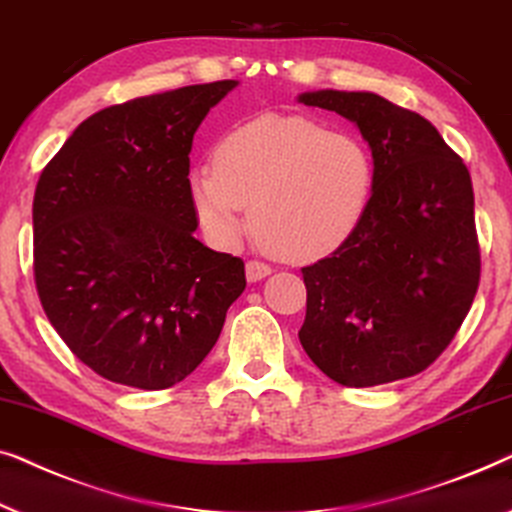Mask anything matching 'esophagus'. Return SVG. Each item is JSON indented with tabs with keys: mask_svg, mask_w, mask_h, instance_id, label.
I'll return each instance as SVG.
<instances>
[{
	"mask_svg": "<svg viewBox=\"0 0 512 512\" xmlns=\"http://www.w3.org/2000/svg\"><path fill=\"white\" fill-rule=\"evenodd\" d=\"M269 273H271V266L264 264V262H259V259H250V262L246 264V276H248L250 283H257V280L266 278V276H269Z\"/></svg>",
	"mask_w": 512,
	"mask_h": 512,
	"instance_id": "34e87169",
	"label": "esophagus"
}]
</instances>
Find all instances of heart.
Listing matches in <instances>:
<instances>
[{
    "label": "heart",
    "mask_w": 512,
    "mask_h": 512,
    "mask_svg": "<svg viewBox=\"0 0 512 512\" xmlns=\"http://www.w3.org/2000/svg\"><path fill=\"white\" fill-rule=\"evenodd\" d=\"M371 187L373 162L362 141L276 115L229 132L215 164L190 174L194 208L215 241H239L253 208L262 246L292 262L341 246L362 220Z\"/></svg>",
    "instance_id": "obj_1"
}]
</instances>
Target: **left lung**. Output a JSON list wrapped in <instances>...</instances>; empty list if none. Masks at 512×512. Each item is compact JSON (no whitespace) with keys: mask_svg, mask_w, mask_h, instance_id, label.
<instances>
[{"mask_svg":"<svg viewBox=\"0 0 512 512\" xmlns=\"http://www.w3.org/2000/svg\"><path fill=\"white\" fill-rule=\"evenodd\" d=\"M299 102L355 122L373 155L362 220L334 253L301 269L299 341L345 387L417 376L452 343L478 292L469 169L427 118L373 92L320 90Z\"/></svg>","mask_w":512,"mask_h":512,"instance_id":"obj_1","label":"left lung"}]
</instances>
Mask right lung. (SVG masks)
I'll list each match as a JSON object with an SVG mask.
<instances>
[{
	"instance_id": "right-lung-1",
	"label": "right lung",
	"mask_w": 512,
	"mask_h": 512,
	"mask_svg": "<svg viewBox=\"0 0 512 512\" xmlns=\"http://www.w3.org/2000/svg\"><path fill=\"white\" fill-rule=\"evenodd\" d=\"M236 81L97 111L41 171L34 283L50 325L99 376L167 390L204 362L246 290L241 257L194 239L192 139Z\"/></svg>"
}]
</instances>
